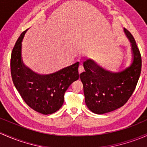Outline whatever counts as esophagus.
I'll return each mask as SVG.
<instances>
[{"mask_svg":"<svg viewBox=\"0 0 147 147\" xmlns=\"http://www.w3.org/2000/svg\"><path fill=\"white\" fill-rule=\"evenodd\" d=\"M78 71H79V73H82V72H83L84 71V66L82 65H80V66H79V68H78Z\"/></svg>","mask_w":147,"mask_h":147,"instance_id":"1","label":"esophagus"}]
</instances>
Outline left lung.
<instances>
[{
	"instance_id": "obj_1",
	"label": "left lung",
	"mask_w": 147,
	"mask_h": 147,
	"mask_svg": "<svg viewBox=\"0 0 147 147\" xmlns=\"http://www.w3.org/2000/svg\"><path fill=\"white\" fill-rule=\"evenodd\" d=\"M124 32L129 38L133 53V62L120 72L106 70L92 60L84 63V72L80 75L83 84L85 103L96 114L111 112L124 106L135 91L142 70V57L130 32Z\"/></svg>"
}]
</instances>
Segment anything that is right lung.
<instances>
[{
    "label": "right lung",
    "mask_w": 147,
    "mask_h": 147,
    "mask_svg": "<svg viewBox=\"0 0 147 147\" xmlns=\"http://www.w3.org/2000/svg\"><path fill=\"white\" fill-rule=\"evenodd\" d=\"M27 29L15 43L10 58V70L14 85L29 107L49 115L59 110L66 90L80 78L79 62L49 75H38L26 67L21 58L22 41Z\"/></svg>",
    "instance_id": "right-lung-1"
}]
</instances>
